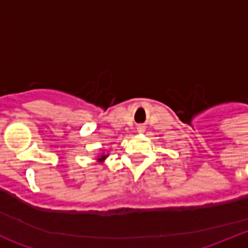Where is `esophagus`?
<instances>
[{
    "instance_id": "esophagus-1",
    "label": "esophagus",
    "mask_w": 248,
    "mask_h": 248,
    "mask_svg": "<svg viewBox=\"0 0 248 248\" xmlns=\"http://www.w3.org/2000/svg\"><path fill=\"white\" fill-rule=\"evenodd\" d=\"M143 126H139V127H138V130H139V131H143Z\"/></svg>"
}]
</instances>
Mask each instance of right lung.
Returning <instances> with one entry per match:
<instances>
[{"label": "right lung", "mask_w": 248, "mask_h": 248, "mask_svg": "<svg viewBox=\"0 0 248 248\" xmlns=\"http://www.w3.org/2000/svg\"><path fill=\"white\" fill-rule=\"evenodd\" d=\"M105 158V155H101V159H104Z\"/></svg>", "instance_id": "1"}]
</instances>
